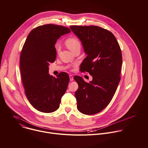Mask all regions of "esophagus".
<instances>
[{"label":"esophagus","instance_id":"obj_1","mask_svg":"<svg viewBox=\"0 0 148 148\" xmlns=\"http://www.w3.org/2000/svg\"><path fill=\"white\" fill-rule=\"evenodd\" d=\"M69 77H70V81H72L74 80V77H73V76L72 75H70Z\"/></svg>","mask_w":148,"mask_h":148}]
</instances>
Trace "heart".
Listing matches in <instances>:
<instances>
[{
    "mask_svg": "<svg viewBox=\"0 0 148 148\" xmlns=\"http://www.w3.org/2000/svg\"><path fill=\"white\" fill-rule=\"evenodd\" d=\"M66 44L67 47L71 51H73L75 48L81 46L79 41L77 38L74 37H71L67 38L66 41ZM56 49L58 50V47H56Z\"/></svg>",
    "mask_w": 148,
    "mask_h": 148,
    "instance_id": "b5f03b06",
    "label": "heart"
}]
</instances>
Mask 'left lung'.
<instances>
[{"label": "left lung", "instance_id": "8db88e82", "mask_svg": "<svg viewBox=\"0 0 148 148\" xmlns=\"http://www.w3.org/2000/svg\"><path fill=\"white\" fill-rule=\"evenodd\" d=\"M70 27L87 55L79 70L92 77L89 83L79 76L74 77L78 85L75 93L77 109L84 114H95L107 106L117 89L122 63L121 50L115 37L108 30L96 26Z\"/></svg>", "mask_w": 148, "mask_h": 148}]
</instances>
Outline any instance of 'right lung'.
Here are the masks:
<instances>
[{
	"mask_svg": "<svg viewBox=\"0 0 148 148\" xmlns=\"http://www.w3.org/2000/svg\"><path fill=\"white\" fill-rule=\"evenodd\" d=\"M70 32L66 27L53 24L38 26L30 32L21 51L20 68L25 92L38 111H56L67 90L68 74L60 73L55 78L49 74V65L56 58L57 40Z\"/></svg>",
	"mask_w": 148,
	"mask_h": 148,
	"instance_id": "add662e5",
	"label": "right lung"
}]
</instances>
